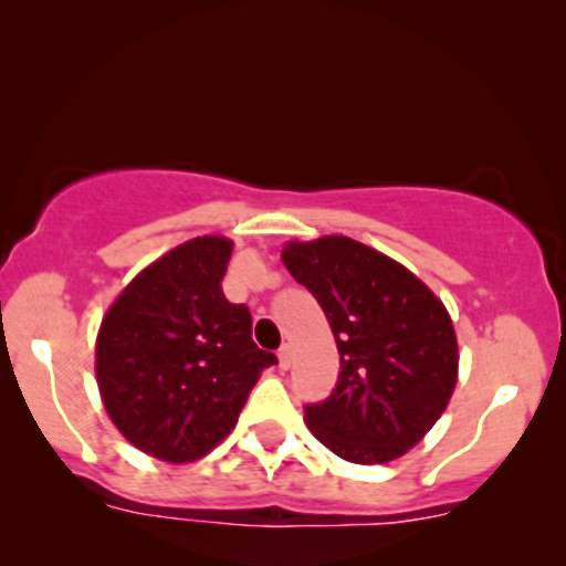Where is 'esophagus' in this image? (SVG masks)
<instances>
[{"instance_id":"esophagus-1","label":"esophagus","mask_w":566,"mask_h":566,"mask_svg":"<svg viewBox=\"0 0 566 566\" xmlns=\"http://www.w3.org/2000/svg\"><path fill=\"white\" fill-rule=\"evenodd\" d=\"M277 359H281V367L289 369L291 367V359H294V348H291L289 344L281 346V352H277Z\"/></svg>"}]
</instances>
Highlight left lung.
I'll return each instance as SVG.
<instances>
[{"mask_svg":"<svg viewBox=\"0 0 566 566\" xmlns=\"http://www.w3.org/2000/svg\"><path fill=\"white\" fill-rule=\"evenodd\" d=\"M281 260L323 306L340 354L336 390L304 409L306 428L346 462L403 457L457 388L449 310L401 262L348 235L285 241Z\"/></svg>","mask_w":566,"mask_h":566,"instance_id":"left-lung-1","label":"left lung"}]
</instances>
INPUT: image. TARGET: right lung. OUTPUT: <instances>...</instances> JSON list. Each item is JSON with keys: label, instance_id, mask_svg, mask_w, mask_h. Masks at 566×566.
<instances>
[{"label": "right lung", "instance_id": "obj_1", "mask_svg": "<svg viewBox=\"0 0 566 566\" xmlns=\"http://www.w3.org/2000/svg\"><path fill=\"white\" fill-rule=\"evenodd\" d=\"M233 241L197 235L144 268L104 312L96 386L120 436L146 457L188 464L235 428L275 354L222 296Z\"/></svg>", "mask_w": 566, "mask_h": 566}]
</instances>
